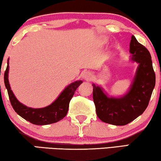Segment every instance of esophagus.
Returning <instances> with one entry per match:
<instances>
[{
	"label": "esophagus",
	"instance_id": "obj_1",
	"mask_svg": "<svg viewBox=\"0 0 161 161\" xmlns=\"http://www.w3.org/2000/svg\"><path fill=\"white\" fill-rule=\"evenodd\" d=\"M83 77L86 80H88V81L92 80L93 78H94V76H93L92 73H91V72H88V71L84 72V73H83Z\"/></svg>",
	"mask_w": 161,
	"mask_h": 161
}]
</instances>
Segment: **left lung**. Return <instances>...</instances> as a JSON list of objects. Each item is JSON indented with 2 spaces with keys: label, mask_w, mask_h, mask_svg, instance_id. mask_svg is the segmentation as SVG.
I'll use <instances>...</instances> for the list:
<instances>
[{
  "label": "left lung",
  "mask_w": 161,
  "mask_h": 161,
  "mask_svg": "<svg viewBox=\"0 0 161 161\" xmlns=\"http://www.w3.org/2000/svg\"><path fill=\"white\" fill-rule=\"evenodd\" d=\"M131 60L139 63L129 92L121 98L108 97L99 86L93 85V99L98 118L104 123L124 125L136 119L147 108L155 85L150 53L134 36L130 43Z\"/></svg>",
  "instance_id": "left-lung-1"
}]
</instances>
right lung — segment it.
Wrapping results in <instances>:
<instances>
[{
    "instance_id": "right-lung-1",
    "label": "right lung",
    "mask_w": 161,
    "mask_h": 161,
    "mask_svg": "<svg viewBox=\"0 0 161 161\" xmlns=\"http://www.w3.org/2000/svg\"><path fill=\"white\" fill-rule=\"evenodd\" d=\"M8 73V62H7V67L4 73V83L8 92L11 106L19 115L35 125H48L63 119L68 111L69 102L73 98L74 93L78 86L83 83L82 80L72 83L64 88L61 94L52 104L43 108L34 109L27 108L16 99L9 85Z\"/></svg>"
}]
</instances>
